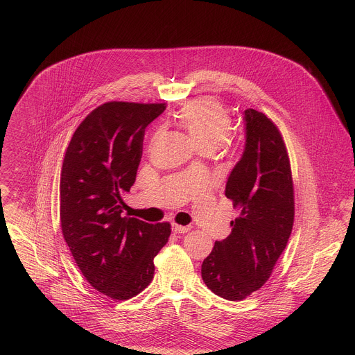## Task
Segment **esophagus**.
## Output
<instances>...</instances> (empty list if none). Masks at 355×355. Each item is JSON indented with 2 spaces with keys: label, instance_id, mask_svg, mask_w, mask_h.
Listing matches in <instances>:
<instances>
[{
  "label": "esophagus",
  "instance_id": "obj_1",
  "mask_svg": "<svg viewBox=\"0 0 355 355\" xmlns=\"http://www.w3.org/2000/svg\"><path fill=\"white\" fill-rule=\"evenodd\" d=\"M172 230H173L175 234H186V232H189L191 230V227L190 225H178V224H175L172 227Z\"/></svg>",
  "mask_w": 355,
  "mask_h": 355
}]
</instances>
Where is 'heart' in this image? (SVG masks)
<instances>
[{
  "mask_svg": "<svg viewBox=\"0 0 355 355\" xmlns=\"http://www.w3.org/2000/svg\"><path fill=\"white\" fill-rule=\"evenodd\" d=\"M176 120L201 152L217 149L232 130L230 109L211 97L186 103L178 112Z\"/></svg>",
  "mask_w": 355,
  "mask_h": 355,
  "instance_id": "1",
  "label": "heart"
}]
</instances>
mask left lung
<instances>
[{"label":"left lung","mask_w":355,"mask_h":355,"mask_svg":"<svg viewBox=\"0 0 355 355\" xmlns=\"http://www.w3.org/2000/svg\"><path fill=\"white\" fill-rule=\"evenodd\" d=\"M245 153L225 186V197L239 216L201 269L207 288L228 301H242L268 282L295 216L291 164L277 125L254 109L245 110Z\"/></svg>","instance_id":"obj_1"}]
</instances>
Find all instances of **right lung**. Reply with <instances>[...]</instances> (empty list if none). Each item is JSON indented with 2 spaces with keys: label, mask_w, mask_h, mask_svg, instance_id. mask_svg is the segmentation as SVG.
I'll return each mask as SVG.
<instances>
[{
  "label": "right lung",
  "mask_w": 355,
  "mask_h": 355,
  "mask_svg": "<svg viewBox=\"0 0 355 355\" xmlns=\"http://www.w3.org/2000/svg\"><path fill=\"white\" fill-rule=\"evenodd\" d=\"M166 105L105 102L75 130L60 179L64 239L86 280L114 301L142 293L154 257L166 245L169 223L121 216L123 196L135 183L145 128Z\"/></svg>",
  "instance_id": "1"
}]
</instances>
